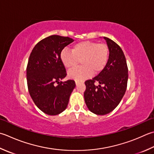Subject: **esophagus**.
<instances>
[{
	"mask_svg": "<svg viewBox=\"0 0 154 154\" xmlns=\"http://www.w3.org/2000/svg\"><path fill=\"white\" fill-rule=\"evenodd\" d=\"M79 81H75V83H76V85H78V84H79Z\"/></svg>",
	"mask_w": 154,
	"mask_h": 154,
	"instance_id": "34e87169",
	"label": "esophagus"
}]
</instances>
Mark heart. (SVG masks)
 <instances>
[{
	"mask_svg": "<svg viewBox=\"0 0 154 154\" xmlns=\"http://www.w3.org/2000/svg\"><path fill=\"white\" fill-rule=\"evenodd\" d=\"M109 48L105 43L93 41H81L75 44L73 49H64L60 58L65 67L71 69L77 67L81 61V67L69 72V77L77 81L89 77L103 70L109 59Z\"/></svg>",
	"mask_w": 154,
	"mask_h": 154,
	"instance_id": "b5f03b06",
	"label": "heart"
}]
</instances>
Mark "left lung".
Masks as SVG:
<instances>
[{
  "label": "left lung",
  "mask_w": 154,
  "mask_h": 154,
  "mask_svg": "<svg viewBox=\"0 0 154 154\" xmlns=\"http://www.w3.org/2000/svg\"><path fill=\"white\" fill-rule=\"evenodd\" d=\"M109 51L105 68L97 76L85 81L84 98L88 109L97 115H105L119 105L127 89L128 68L122 49L107 37Z\"/></svg>",
  "instance_id": "8db88e82"
}]
</instances>
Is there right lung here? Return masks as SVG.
<instances>
[{
    "label": "right lung",
    "mask_w": 154,
    "mask_h": 154,
    "mask_svg": "<svg viewBox=\"0 0 154 154\" xmlns=\"http://www.w3.org/2000/svg\"><path fill=\"white\" fill-rule=\"evenodd\" d=\"M72 42L73 39L68 37L51 35L35 45L29 58L26 81L29 94L38 109L47 115H58L66 109L75 87L74 80L61 81L67 72L60 53Z\"/></svg>",
    "instance_id": "obj_1"
}]
</instances>
